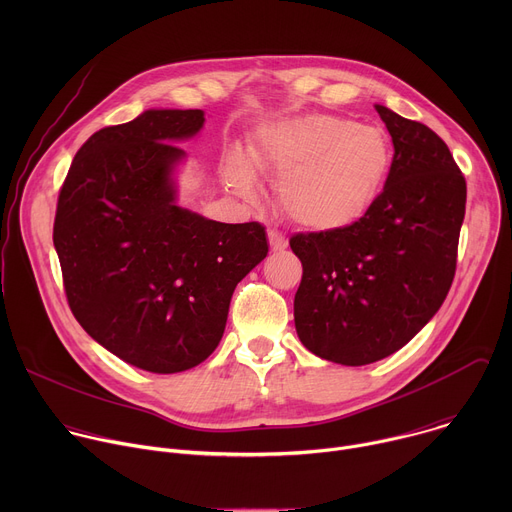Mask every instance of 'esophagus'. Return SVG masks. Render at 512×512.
I'll return each mask as SVG.
<instances>
[{
	"label": "esophagus",
	"mask_w": 512,
	"mask_h": 512,
	"mask_svg": "<svg viewBox=\"0 0 512 512\" xmlns=\"http://www.w3.org/2000/svg\"><path fill=\"white\" fill-rule=\"evenodd\" d=\"M267 239H269L271 251H281V249L287 247V239H285L281 233H277V231H269V233H267Z\"/></svg>",
	"instance_id": "obj_1"
}]
</instances>
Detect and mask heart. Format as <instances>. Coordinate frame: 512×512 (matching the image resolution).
I'll return each mask as SVG.
<instances>
[{
    "label": "heart",
    "instance_id": "1",
    "mask_svg": "<svg viewBox=\"0 0 512 512\" xmlns=\"http://www.w3.org/2000/svg\"><path fill=\"white\" fill-rule=\"evenodd\" d=\"M253 164L281 178L277 206L289 223L316 233L342 231L377 202L393 164L377 127L334 115H306L269 125L251 148ZM225 176L241 196L253 194V170L229 154Z\"/></svg>",
    "mask_w": 512,
    "mask_h": 512
}]
</instances>
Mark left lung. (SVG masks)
<instances>
[{
	"label": "left lung",
	"mask_w": 512,
	"mask_h": 512,
	"mask_svg": "<svg viewBox=\"0 0 512 512\" xmlns=\"http://www.w3.org/2000/svg\"><path fill=\"white\" fill-rule=\"evenodd\" d=\"M393 164L373 208L332 233H296L304 273L294 300L302 344L362 367L405 346L444 304L456 275L466 178L446 141L377 105Z\"/></svg>",
	"instance_id": "1"
}]
</instances>
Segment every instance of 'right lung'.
<instances>
[{"label": "right lung", "mask_w": 512, "mask_h": 512, "mask_svg": "<svg viewBox=\"0 0 512 512\" xmlns=\"http://www.w3.org/2000/svg\"><path fill=\"white\" fill-rule=\"evenodd\" d=\"M200 109H150L93 133L62 182L54 247L68 306L109 352L150 373H180L223 338L237 283L265 259L259 223L227 225L180 208L174 141Z\"/></svg>", "instance_id": "add662e5"}]
</instances>
